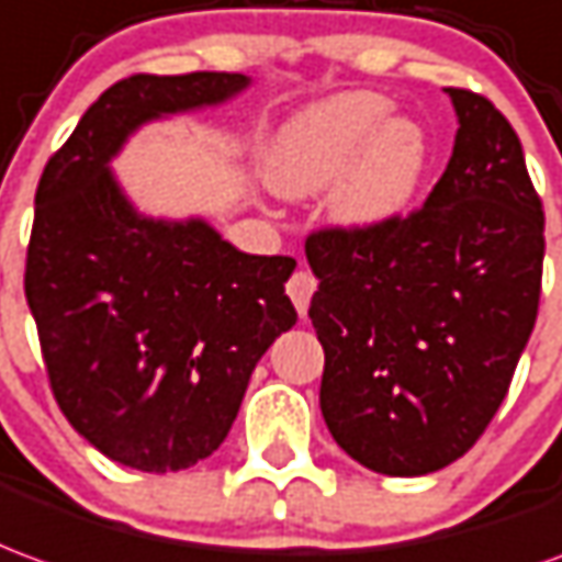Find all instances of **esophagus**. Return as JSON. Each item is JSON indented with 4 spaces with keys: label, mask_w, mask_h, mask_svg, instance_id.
Listing matches in <instances>:
<instances>
[{
    "label": "esophagus",
    "mask_w": 562,
    "mask_h": 562,
    "mask_svg": "<svg viewBox=\"0 0 562 562\" xmlns=\"http://www.w3.org/2000/svg\"><path fill=\"white\" fill-rule=\"evenodd\" d=\"M285 292H289V297H292V304L297 307V313L304 316L310 307V297H313V292H316V277L304 268L294 270L292 277H289V282H285Z\"/></svg>",
    "instance_id": "34e87169"
}]
</instances>
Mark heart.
Returning <instances> with one entry per match:
<instances>
[{
	"label": "heart",
	"instance_id": "1",
	"mask_svg": "<svg viewBox=\"0 0 562 562\" xmlns=\"http://www.w3.org/2000/svg\"><path fill=\"white\" fill-rule=\"evenodd\" d=\"M390 112V100L371 90H347L301 109L270 145L268 182L289 198L337 182L331 215L340 225H392L426 182L431 145L423 124Z\"/></svg>",
	"mask_w": 562,
	"mask_h": 562
}]
</instances>
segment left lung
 <instances>
[{
    "instance_id": "1",
    "label": "left lung",
    "mask_w": 562,
    "mask_h": 562,
    "mask_svg": "<svg viewBox=\"0 0 562 562\" xmlns=\"http://www.w3.org/2000/svg\"><path fill=\"white\" fill-rule=\"evenodd\" d=\"M453 155L426 203L374 231L307 237L325 349L319 407L337 445L392 477L469 453L512 386L541 294L544 213L514 127L447 88Z\"/></svg>"
}]
</instances>
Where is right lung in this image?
Here are the masks:
<instances>
[{
	"instance_id": "right-lung-1",
	"label": "right lung",
	"mask_w": 562,
	"mask_h": 562,
	"mask_svg": "<svg viewBox=\"0 0 562 562\" xmlns=\"http://www.w3.org/2000/svg\"><path fill=\"white\" fill-rule=\"evenodd\" d=\"M243 88L240 72L124 78L35 188L23 289L50 390L72 429L127 469L179 472L218 450L258 359L297 322L294 258L240 252L203 218H148L109 170L143 124Z\"/></svg>"
}]
</instances>
